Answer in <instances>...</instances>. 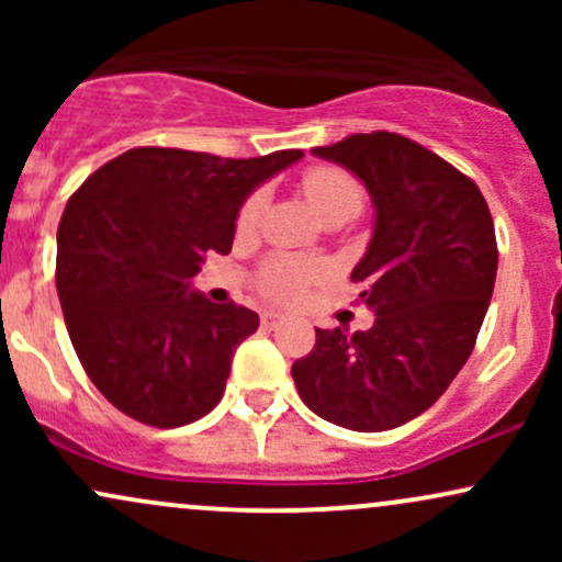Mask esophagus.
I'll list each match as a JSON object with an SVG mask.
<instances>
[{
    "instance_id": "34e87169",
    "label": "esophagus",
    "mask_w": 562,
    "mask_h": 562,
    "mask_svg": "<svg viewBox=\"0 0 562 562\" xmlns=\"http://www.w3.org/2000/svg\"><path fill=\"white\" fill-rule=\"evenodd\" d=\"M277 322H282L280 312H272V308H269V312L261 314V325L263 327H277Z\"/></svg>"
}]
</instances>
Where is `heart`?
<instances>
[{"label": "heart", "instance_id": "b5f03b06", "mask_svg": "<svg viewBox=\"0 0 562 562\" xmlns=\"http://www.w3.org/2000/svg\"><path fill=\"white\" fill-rule=\"evenodd\" d=\"M303 195L308 198L312 209L330 222V218H353L364 205V190L351 173L338 169V166H312L301 179ZM263 211V195L256 192L254 198L245 200L237 227L243 232L254 229ZM314 277V269L308 263L293 259H274L261 269V290L274 295V299H290L306 285Z\"/></svg>", "mask_w": 562, "mask_h": 562}]
</instances>
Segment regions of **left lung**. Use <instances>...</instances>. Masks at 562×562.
Here are the masks:
<instances>
[{
	"mask_svg": "<svg viewBox=\"0 0 562 562\" xmlns=\"http://www.w3.org/2000/svg\"><path fill=\"white\" fill-rule=\"evenodd\" d=\"M312 156L370 192L372 237L353 267L370 330H317L293 362L303 404L322 420L378 434L415 420L468 362L496 280L488 205L465 173L402 134H351Z\"/></svg>",
	"mask_w": 562,
	"mask_h": 562,
	"instance_id": "obj_1",
	"label": "left lung"
}]
</instances>
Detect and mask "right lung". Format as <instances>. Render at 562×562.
Returning <instances> with one entry per match:
<instances>
[{
    "label": "right lung",
    "mask_w": 562,
    "mask_h": 562,
    "mask_svg": "<svg viewBox=\"0 0 562 562\" xmlns=\"http://www.w3.org/2000/svg\"><path fill=\"white\" fill-rule=\"evenodd\" d=\"M301 158L137 147L68 200L57 227L63 317L89 380L124 415L179 428L222 402L259 314L209 301L190 280L205 254H229L250 192Z\"/></svg>",
    "instance_id": "1"
}]
</instances>
